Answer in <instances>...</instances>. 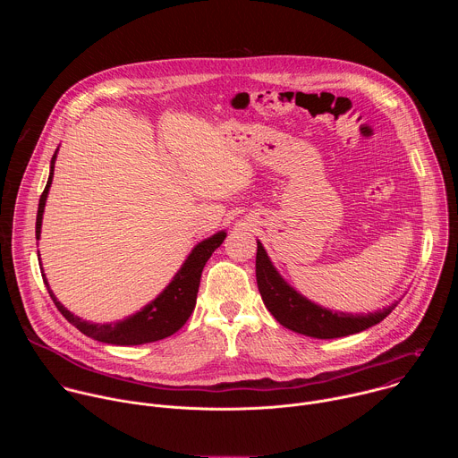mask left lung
Wrapping results in <instances>:
<instances>
[{"mask_svg": "<svg viewBox=\"0 0 458 458\" xmlns=\"http://www.w3.org/2000/svg\"><path fill=\"white\" fill-rule=\"evenodd\" d=\"M255 276L260 297H263L270 313L284 326V328L315 339H339L352 334H359L369 328V326H375L380 320H384L399 304L395 302L368 315L339 313L320 308L304 299L301 293H297L284 283V279L272 267L270 259L260 242H257Z\"/></svg>", "mask_w": 458, "mask_h": 458, "instance_id": "left-lung-1", "label": "left lung"}]
</instances>
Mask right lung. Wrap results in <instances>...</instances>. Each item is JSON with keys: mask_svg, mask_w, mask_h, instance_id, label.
Masks as SVG:
<instances>
[{"mask_svg": "<svg viewBox=\"0 0 458 458\" xmlns=\"http://www.w3.org/2000/svg\"><path fill=\"white\" fill-rule=\"evenodd\" d=\"M54 163H55V154L52 156L50 175H48L47 186L39 198L38 217H36V239H39V233H41V219H43L47 193L52 184ZM225 237H226V233L219 232V233L212 235L210 239L199 242L191 250V253L184 260V265L175 274L174 281L163 290V293L157 299H154L150 304H147L141 311L130 315L124 320L114 322V324H92V322H87V320L76 317L54 297V293L50 292V286L45 279V274H43V281L47 284V290H48L55 308L61 311V315L71 324H74L76 328L81 334H85L87 337L96 339L99 343L115 344V346L147 344V343H154V341L170 337L188 320V317L191 315V311L195 308V299H198L203 268L207 265V260L210 259V255L223 244Z\"/></svg>", "mask_w": 458, "mask_h": 458, "instance_id": "obj_1", "label": "right lung"}]
</instances>
